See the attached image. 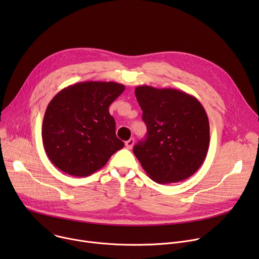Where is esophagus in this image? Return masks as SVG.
Segmentation results:
<instances>
[{"label": "esophagus", "instance_id": "obj_1", "mask_svg": "<svg viewBox=\"0 0 259 259\" xmlns=\"http://www.w3.org/2000/svg\"><path fill=\"white\" fill-rule=\"evenodd\" d=\"M134 139L133 138H130L129 140H127L126 142H125V145H126V147H127V149L128 150H131L132 149V147H133V145H134Z\"/></svg>", "mask_w": 259, "mask_h": 259}]
</instances>
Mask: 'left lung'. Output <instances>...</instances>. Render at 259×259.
Here are the masks:
<instances>
[{
    "instance_id": "1",
    "label": "left lung",
    "mask_w": 259,
    "mask_h": 259,
    "mask_svg": "<svg viewBox=\"0 0 259 259\" xmlns=\"http://www.w3.org/2000/svg\"><path fill=\"white\" fill-rule=\"evenodd\" d=\"M135 96L147 134L133 149L149 177L160 184L192 176L206 159L210 129L207 114L193 95L173 88L138 86Z\"/></svg>"
}]
</instances>
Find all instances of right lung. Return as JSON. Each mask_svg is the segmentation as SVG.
Wrapping results in <instances>:
<instances>
[{"instance_id":"right-lung-1","label":"right lung","mask_w":259,"mask_h":259,"mask_svg":"<svg viewBox=\"0 0 259 259\" xmlns=\"http://www.w3.org/2000/svg\"><path fill=\"white\" fill-rule=\"evenodd\" d=\"M124 90L116 82L88 81L67 86L52 98L42 139L54 166L71 176H89L123 149L108 107Z\"/></svg>"}]
</instances>
